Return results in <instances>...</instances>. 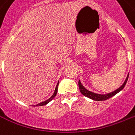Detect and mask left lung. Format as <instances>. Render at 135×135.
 Segmentation results:
<instances>
[{
	"mask_svg": "<svg viewBox=\"0 0 135 135\" xmlns=\"http://www.w3.org/2000/svg\"><path fill=\"white\" fill-rule=\"evenodd\" d=\"M128 77H129V74L127 75V78L125 79V82H124V84H122V86H120V88H118L117 90H114L113 92L109 93L108 94H105V95H101V94H97V93H94L90 92L89 90H86V88H84L83 85L81 84V82L80 81H79V89H80V92L84 95V96H86V97H88L89 98L92 100H98V101H100V100H105L108 99L110 98L113 97V95H115V94H117L118 93H119L120 90H122L123 89V88L125 87V84L127 83V79H128Z\"/></svg>",
	"mask_w": 135,
	"mask_h": 135,
	"instance_id": "left-lung-1",
	"label": "left lung"
}]
</instances>
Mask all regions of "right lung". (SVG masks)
<instances>
[{
	"label": "right lung",
	"instance_id": "obj_1",
	"mask_svg": "<svg viewBox=\"0 0 135 135\" xmlns=\"http://www.w3.org/2000/svg\"><path fill=\"white\" fill-rule=\"evenodd\" d=\"M58 86H59V82L57 83V84H56V88H55V90H54V94L51 95V98H49V99L47 100H45V101H44V102H42V103H40L39 104L36 105H34V106H42V105H47L48 103H49V102L51 101V100L54 99V98L56 96V93H57V90H58Z\"/></svg>",
	"mask_w": 135,
	"mask_h": 135
}]
</instances>
